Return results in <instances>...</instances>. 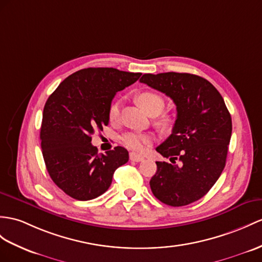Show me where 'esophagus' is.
<instances>
[{
  "mask_svg": "<svg viewBox=\"0 0 262 262\" xmlns=\"http://www.w3.org/2000/svg\"><path fill=\"white\" fill-rule=\"evenodd\" d=\"M143 159H144V157L141 156V155H138V153H135V152H131V153H130V160H131V161L140 162V161H142Z\"/></svg>",
  "mask_w": 262,
  "mask_h": 262,
  "instance_id": "1",
  "label": "esophagus"
}]
</instances>
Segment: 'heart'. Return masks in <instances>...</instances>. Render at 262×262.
<instances>
[{"label":"heart","mask_w":262,"mask_h":262,"mask_svg":"<svg viewBox=\"0 0 262 262\" xmlns=\"http://www.w3.org/2000/svg\"><path fill=\"white\" fill-rule=\"evenodd\" d=\"M137 101L139 105L146 113L157 112L159 113L164 105V101L161 95H159L151 91L140 92L137 95ZM120 118V103L119 101H113L109 107V120L111 122H117ZM152 141V137L148 133L142 132H127L122 137V143L127 149L133 151H143L146 145H149Z\"/></svg>","instance_id":"heart-1"}]
</instances>
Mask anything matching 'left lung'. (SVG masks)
I'll return each instance as SVG.
<instances>
[{
	"mask_svg": "<svg viewBox=\"0 0 262 262\" xmlns=\"http://www.w3.org/2000/svg\"><path fill=\"white\" fill-rule=\"evenodd\" d=\"M140 82L168 95L177 105L170 137L157 151L171 163H157L150 187L171 207L190 205L208 193L226 165L232 121L219 91L190 73L143 74Z\"/></svg>",
	"mask_w": 262,
	"mask_h": 262,
	"instance_id": "8db88e82",
	"label": "left lung"
}]
</instances>
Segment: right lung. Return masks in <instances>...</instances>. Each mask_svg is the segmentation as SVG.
I'll return each mask as SVG.
<instances>
[{
    "label": "right lung",
    "instance_id": "right-lung-1",
    "mask_svg": "<svg viewBox=\"0 0 262 262\" xmlns=\"http://www.w3.org/2000/svg\"><path fill=\"white\" fill-rule=\"evenodd\" d=\"M140 76L113 68L83 69L49 97L40 132L43 159L51 179L73 199L86 201L104 193L114 171L129 160L122 146L98 155L91 136L109 124L116 93Z\"/></svg>",
    "mask_w": 262,
    "mask_h": 262
}]
</instances>
